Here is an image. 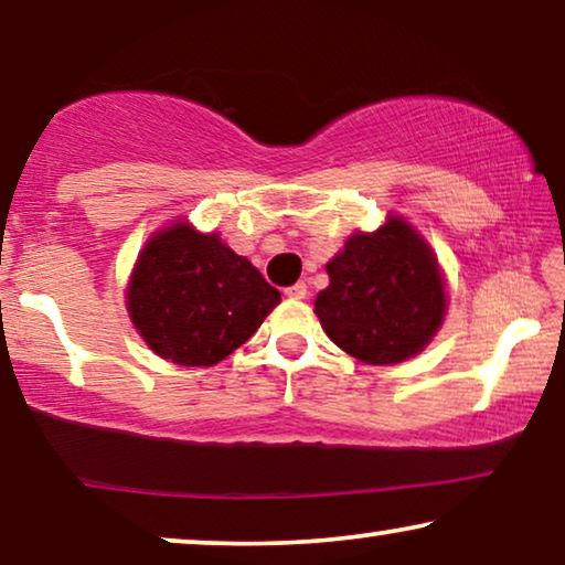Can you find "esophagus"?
Masks as SVG:
<instances>
[{"label": "esophagus", "instance_id": "34e87169", "mask_svg": "<svg viewBox=\"0 0 565 565\" xmlns=\"http://www.w3.org/2000/svg\"><path fill=\"white\" fill-rule=\"evenodd\" d=\"M285 296H288V298H296V300H303V298L308 296L306 282H296V285H290V288H285Z\"/></svg>", "mask_w": 565, "mask_h": 565}]
</instances>
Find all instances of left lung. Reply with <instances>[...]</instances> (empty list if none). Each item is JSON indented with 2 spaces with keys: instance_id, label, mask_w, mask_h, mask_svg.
<instances>
[{
  "instance_id": "1",
  "label": "left lung",
  "mask_w": 565,
  "mask_h": 565,
  "mask_svg": "<svg viewBox=\"0 0 565 565\" xmlns=\"http://www.w3.org/2000/svg\"><path fill=\"white\" fill-rule=\"evenodd\" d=\"M316 316L331 342L367 365L419 354L443 327L445 280L435 252L398 215L373 234H352L327 265Z\"/></svg>"
}]
</instances>
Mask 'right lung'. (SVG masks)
Wrapping results in <instances>:
<instances>
[{"mask_svg": "<svg viewBox=\"0 0 565 565\" xmlns=\"http://www.w3.org/2000/svg\"><path fill=\"white\" fill-rule=\"evenodd\" d=\"M280 303L259 269L190 223L146 242L128 282V313L159 358L211 367L238 350Z\"/></svg>", "mask_w": 565, "mask_h": 565, "instance_id": "obj_1", "label": "right lung"}]
</instances>
